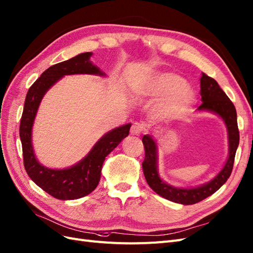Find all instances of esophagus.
Returning <instances> with one entry per match:
<instances>
[{"label": "esophagus", "instance_id": "1", "mask_svg": "<svg viewBox=\"0 0 253 253\" xmlns=\"http://www.w3.org/2000/svg\"><path fill=\"white\" fill-rule=\"evenodd\" d=\"M144 129H145V126L143 124H141V122H135V124H133L131 126V134L140 135L141 133H143Z\"/></svg>", "mask_w": 253, "mask_h": 253}]
</instances>
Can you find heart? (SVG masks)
Instances as JSON below:
<instances>
[{"label":"heart","mask_w":253,"mask_h":253,"mask_svg":"<svg viewBox=\"0 0 253 253\" xmlns=\"http://www.w3.org/2000/svg\"><path fill=\"white\" fill-rule=\"evenodd\" d=\"M147 94L169 96L160 105V113L166 116H176L194 101V91L186 85V80L174 73L158 74L144 85Z\"/></svg>","instance_id":"heart-1"}]
</instances>
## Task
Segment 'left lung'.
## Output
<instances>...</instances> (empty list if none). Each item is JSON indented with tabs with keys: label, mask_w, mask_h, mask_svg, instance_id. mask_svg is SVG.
Segmentation results:
<instances>
[{
	"label": "left lung",
	"mask_w": 253,
	"mask_h": 253,
	"mask_svg": "<svg viewBox=\"0 0 253 253\" xmlns=\"http://www.w3.org/2000/svg\"><path fill=\"white\" fill-rule=\"evenodd\" d=\"M201 96L203 103L198 106L197 110L210 111L219 115L225 121L229 134V157L227 163L223 170L210 182L193 189H180L168 185L160 179L157 172V145L155 141L150 135H144L142 137L144 147L142 170L148 185L158 195L171 202L182 205L200 203L214 192H216L224 185L231 175L236 149L240 142V132L237 127L234 104L225 94V91L219 87L218 83L204 73L201 78Z\"/></svg>",
	"instance_id": "left-lung-1"
}]
</instances>
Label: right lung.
Segmentation results:
<instances>
[{
    "mask_svg": "<svg viewBox=\"0 0 253 253\" xmlns=\"http://www.w3.org/2000/svg\"><path fill=\"white\" fill-rule=\"evenodd\" d=\"M91 52H83L70 60L50 66L29 87L20 122V138L25 170L36 185L58 200L68 201L86 196L100 180L104 158L128 135L131 124L112 129L99 140L85 158L64 170H52L38 163L32 145V128L36 114L44 94L65 75L90 74L103 76L91 64Z\"/></svg>",
    "mask_w": 253,
    "mask_h": 253,
    "instance_id": "right-lung-1",
    "label": "right lung"
}]
</instances>
